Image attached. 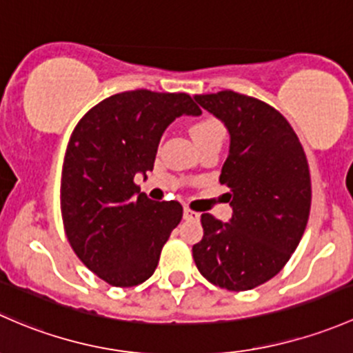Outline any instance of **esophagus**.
Wrapping results in <instances>:
<instances>
[{"instance_id":"34e87169","label":"esophagus","mask_w":353,"mask_h":353,"mask_svg":"<svg viewBox=\"0 0 353 353\" xmlns=\"http://www.w3.org/2000/svg\"><path fill=\"white\" fill-rule=\"evenodd\" d=\"M199 217H201V214L195 212V210L188 209V207H185L183 209V219L185 221H199Z\"/></svg>"}]
</instances>
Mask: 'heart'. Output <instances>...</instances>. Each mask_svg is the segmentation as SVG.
<instances>
[{"label": "heart", "mask_w": 353, "mask_h": 353, "mask_svg": "<svg viewBox=\"0 0 353 353\" xmlns=\"http://www.w3.org/2000/svg\"><path fill=\"white\" fill-rule=\"evenodd\" d=\"M190 134L192 137H194L195 144L199 146V144L209 143V141H223L224 127L217 119L205 117L192 125Z\"/></svg>", "instance_id": "obj_1"}]
</instances>
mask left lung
Masks as SVG:
<instances>
[{"instance_id":"8db88e82","label":"left lung","mask_w":353,"mask_h":353,"mask_svg":"<svg viewBox=\"0 0 353 353\" xmlns=\"http://www.w3.org/2000/svg\"><path fill=\"white\" fill-rule=\"evenodd\" d=\"M230 132L219 181L230 187V223L202 214L195 265L214 285L250 290L270 281L296 252L311 209L306 154L290 123L256 98L226 92L195 95Z\"/></svg>"}]
</instances>
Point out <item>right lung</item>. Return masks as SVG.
<instances>
[{
	"mask_svg": "<svg viewBox=\"0 0 353 353\" xmlns=\"http://www.w3.org/2000/svg\"><path fill=\"white\" fill-rule=\"evenodd\" d=\"M201 114L187 93L134 90L105 98L72 130L61 175L64 231L79 260L110 285L154 274L183 209L151 201L134 178L152 170L170 123Z\"/></svg>",
	"mask_w": 353,
	"mask_h": 353,
	"instance_id": "obj_1",
	"label": "right lung"
}]
</instances>
